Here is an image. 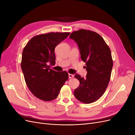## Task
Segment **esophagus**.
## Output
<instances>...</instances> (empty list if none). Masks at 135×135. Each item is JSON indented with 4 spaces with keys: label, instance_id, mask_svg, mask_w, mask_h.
<instances>
[{
    "label": "esophagus",
    "instance_id": "1",
    "mask_svg": "<svg viewBox=\"0 0 135 135\" xmlns=\"http://www.w3.org/2000/svg\"><path fill=\"white\" fill-rule=\"evenodd\" d=\"M74 77V75L71 74H69V78H72Z\"/></svg>",
    "mask_w": 135,
    "mask_h": 135
}]
</instances>
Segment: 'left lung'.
<instances>
[{"label":"left lung","mask_w":135,"mask_h":135,"mask_svg":"<svg viewBox=\"0 0 135 135\" xmlns=\"http://www.w3.org/2000/svg\"><path fill=\"white\" fill-rule=\"evenodd\" d=\"M69 38L78 46L87 71L85 78L75 74L80 84L74 91V96L81 103H93L103 95L109 83L113 65L111 51L104 39L92 31H73Z\"/></svg>","instance_id":"8db88e82"}]
</instances>
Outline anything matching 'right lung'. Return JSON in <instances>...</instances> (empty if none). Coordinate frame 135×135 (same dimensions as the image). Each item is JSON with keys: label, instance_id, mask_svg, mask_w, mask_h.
I'll return each mask as SVG.
<instances>
[{"label": "right lung", "instance_id": "right-lung-1", "mask_svg": "<svg viewBox=\"0 0 135 135\" xmlns=\"http://www.w3.org/2000/svg\"><path fill=\"white\" fill-rule=\"evenodd\" d=\"M70 32H50L34 36L23 48L21 66L28 89L38 99L55 100L68 79L66 71L50 68L56 63L55 48Z\"/></svg>", "mask_w": 135, "mask_h": 135}]
</instances>
